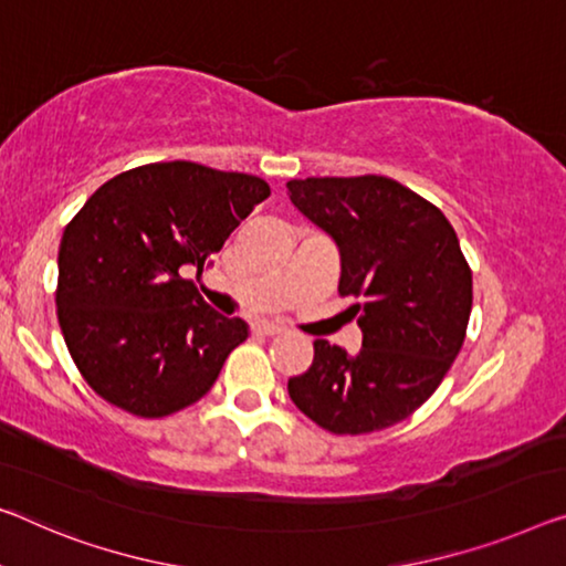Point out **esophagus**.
Returning <instances> with one entry per match:
<instances>
[{"label": "esophagus", "mask_w": 566, "mask_h": 566, "mask_svg": "<svg viewBox=\"0 0 566 566\" xmlns=\"http://www.w3.org/2000/svg\"><path fill=\"white\" fill-rule=\"evenodd\" d=\"M258 334H265V336H275V334H283V326L277 324H271V321H258V324L253 326Z\"/></svg>", "instance_id": "1"}]
</instances>
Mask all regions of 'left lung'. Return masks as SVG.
Instances as JSON below:
<instances>
[{"label": "left lung", "mask_w": 566, "mask_h": 566, "mask_svg": "<svg viewBox=\"0 0 566 566\" xmlns=\"http://www.w3.org/2000/svg\"><path fill=\"white\" fill-rule=\"evenodd\" d=\"M295 210L334 240L338 293L361 326L349 354L313 342L308 371L289 379L298 410L336 434L385 430L412 415L463 346L473 275L448 217L389 177L291 179Z\"/></svg>", "instance_id": "obj_1"}]
</instances>
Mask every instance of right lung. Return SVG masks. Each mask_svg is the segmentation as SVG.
<instances>
[{
    "label": "right lung",
    "mask_w": 566,
    "mask_h": 566,
    "mask_svg": "<svg viewBox=\"0 0 566 566\" xmlns=\"http://www.w3.org/2000/svg\"><path fill=\"white\" fill-rule=\"evenodd\" d=\"M268 197L253 174L161 161L108 179L73 217L57 253V321L106 402L164 417L210 392L250 328L207 306L185 273L202 271Z\"/></svg>",
    "instance_id": "1"
}]
</instances>
